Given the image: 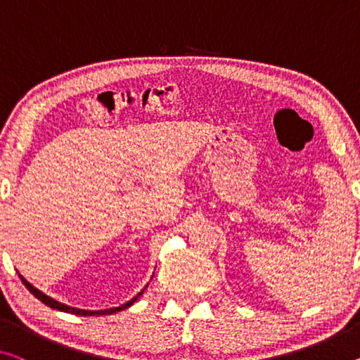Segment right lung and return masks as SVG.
<instances>
[{
    "label": "right lung",
    "instance_id": "add662e5",
    "mask_svg": "<svg viewBox=\"0 0 360 360\" xmlns=\"http://www.w3.org/2000/svg\"><path fill=\"white\" fill-rule=\"evenodd\" d=\"M19 278L22 280V283L25 285V288L29 290L33 296L37 297V300H40L43 304H46L48 307H51V309H56V311H63V312H69V314H75V315H110V314H115V312H119V311H124V309H127V307H130L131 304H134L138 297H140L141 295H143V291L141 292H138V295L134 297V300H130L129 302H125V304H122V306H119V307H112V309H104V311H85V309H77V307H70V306H68V304H63V302H59V301H56V300H53V297H49V296H46L45 292H41L40 290L38 288H35V286L33 285H30L29 281H27L24 276L22 275H19Z\"/></svg>",
    "mask_w": 360,
    "mask_h": 360
}]
</instances>
